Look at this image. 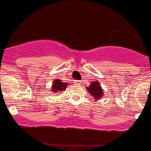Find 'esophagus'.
<instances>
[{"instance_id":"obj_1","label":"esophagus","mask_w":151,"mask_h":151,"mask_svg":"<svg viewBox=\"0 0 151 151\" xmlns=\"http://www.w3.org/2000/svg\"><path fill=\"white\" fill-rule=\"evenodd\" d=\"M80 84H81V81L80 80H74V85H80Z\"/></svg>"}]
</instances>
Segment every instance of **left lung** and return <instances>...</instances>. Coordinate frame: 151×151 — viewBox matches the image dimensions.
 I'll list each match as a JSON object with an SVG mask.
<instances>
[{"label": "left lung", "mask_w": 151, "mask_h": 151, "mask_svg": "<svg viewBox=\"0 0 151 151\" xmlns=\"http://www.w3.org/2000/svg\"><path fill=\"white\" fill-rule=\"evenodd\" d=\"M87 91H89V93H91V96L95 99V101L101 99L103 95V91L102 89L101 84L98 81H94L91 83V85L89 87H87Z\"/></svg>", "instance_id": "1"}]
</instances>
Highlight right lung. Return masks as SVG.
Instances as JSON below:
<instances>
[{"label":"right lung","mask_w":151,"mask_h":151,"mask_svg":"<svg viewBox=\"0 0 151 151\" xmlns=\"http://www.w3.org/2000/svg\"><path fill=\"white\" fill-rule=\"evenodd\" d=\"M67 85V83H62V80L58 79L55 80L52 85V91L53 93H55L59 91H64V90H66Z\"/></svg>","instance_id":"1"}]
</instances>
